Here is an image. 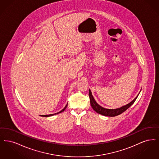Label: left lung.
<instances>
[{"mask_svg":"<svg viewBox=\"0 0 159 159\" xmlns=\"http://www.w3.org/2000/svg\"><path fill=\"white\" fill-rule=\"evenodd\" d=\"M138 95H139V94L136 96V98L134 100H132L130 102H129V104L125 105V106H122L120 108H116V109H107V108H105L99 105L95 101V99L93 98V97L92 95L91 90L90 89L89 90V98H90L91 107H92V108L97 113L100 114L101 115L106 116H109V117H114V116H118L122 113H123L124 111H125L128 108H129L134 103V102L135 101Z\"/></svg>","mask_w":159,"mask_h":159,"instance_id":"8db88e82","label":"left lung"}]
</instances>
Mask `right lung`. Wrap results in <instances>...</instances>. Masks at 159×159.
<instances>
[{
	"instance_id": "add662e5",
	"label": "right lung",
	"mask_w": 159,
	"mask_h": 159,
	"mask_svg": "<svg viewBox=\"0 0 159 159\" xmlns=\"http://www.w3.org/2000/svg\"><path fill=\"white\" fill-rule=\"evenodd\" d=\"M67 104L66 105V106H65V107L61 110V111H60V112H58V113H57L55 114H49V115H45V116H43V117H49V116H53V115H55V114H57L58 113H61V112H62V111H64V110H65V109L67 108Z\"/></svg>"
}]
</instances>
